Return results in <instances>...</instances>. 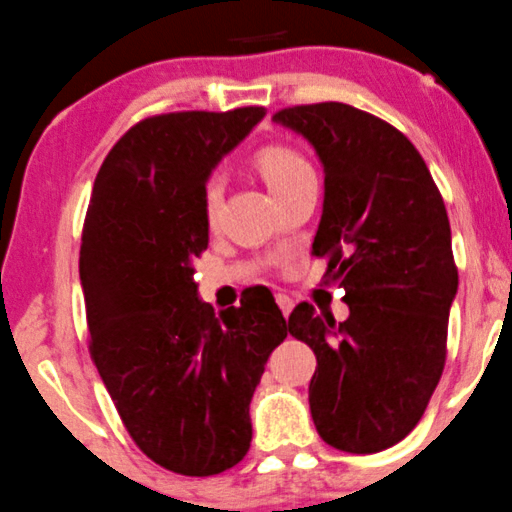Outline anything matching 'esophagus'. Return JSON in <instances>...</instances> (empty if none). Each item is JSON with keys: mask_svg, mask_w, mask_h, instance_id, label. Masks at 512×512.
Instances as JSON below:
<instances>
[{"mask_svg": "<svg viewBox=\"0 0 512 512\" xmlns=\"http://www.w3.org/2000/svg\"><path fill=\"white\" fill-rule=\"evenodd\" d=\"M277 304H279V309H282V314L289 319V314H292V309H294V301L289 299L287 294H277Z\"/></svg>", "mask_w": 512, "mask_h": 512, "instance_id": "1", "label": "esophagus"}]
</instances>
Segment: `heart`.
<instances>
[{
	"label": "heart",
	"mask_w": 512,
	"mask_h": 512,
	"mask_svg": "<svg viewBox=\"0 0 512 512\" xmlns=\"http://www.w3.org/2000/svg\"><path fill=\"white\" fill-rule=\"evenodd\" d=\"M255 166L262 174V179H265V184L270 186L274 198H277L279 193L287 191V188H292L299 179L314 174L309 161L299 157L294 149L279 147V144L262 147L260 152L255 154ZM220 201H223V184L213 176V179H208L206 184H203V191H201L203 215H206L208 223H213L215 215H218Z\"/></svg>",
	"instance_id": "b5f03b06"
}]
</instances>
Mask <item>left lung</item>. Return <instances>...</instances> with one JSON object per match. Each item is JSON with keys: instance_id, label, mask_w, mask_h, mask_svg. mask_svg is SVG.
Returning a JSON list of instances; mask_svg holds the SVG:
<instances>
[{"instance_id": "left-lung-1", "label": "left lung", "mask_w": 512, "mask_h": 512, "mask_svg": "<svg viewBox=\"0 0 512 512\" xmlns=\"http://www.w3.org/2000/svg\"><path fill=\"white\" fill-rule=\"evenodd\" d=\"M324 164V213L311 255L346 289L348 319L299 304L289 333L316 355V432L348 454H375L417 427L446 360L459 272L444 201L400 129L343 102L279 110Z\"/></svg>"}]
</instances>
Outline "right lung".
Here are the masks:
<instances>
[{"label": "right lung", "instance_id": "obj_1", "mask_svg": "<svg viewBox=\"0 0 512 512\" xmlns=\"http://www.w3.org/2000/svg\"><path fill=\"white\" fill-rule=\"evenodd\" d=\"M265 107L137 122L102 161L80 245L90 355L134 444L164 469L213 476L250 449V400L287 338L272 294L218 316L198 299L201 191Z\"/></svg>", "mask_w": 512, "mask_h": 512}]
</instances>
